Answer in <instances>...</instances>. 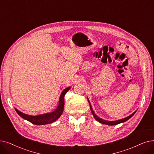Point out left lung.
<instances>
[{
  "mask_svg": "<svg viewBox=\"0 0 154 154\" xmlns=\"http://www.w3.org/2000/svg\"><path fill=\"white\" fill-rule=\"evenodd\" d=\"M88 102H89V104L90 105V108H91V112L92 115L94 116V118L96 119V121H97L98 122L101 123H103V124H104V125H118V124H119V123H123V122H126L127 120H128L130 118H131L133 115H135V113L137 111H135L134 112H133L131 115H130V116H127L126 118H123V119H118V120H116V121H107V120H104L102 118H100L99 116H97L96 113L94 112V111L93 109L92 108V106H91V103L89 101V100L88 97Z\"/></svg>",
  "mask_w": 154,
  "mask_h": 154,
  "instance_id": "8db88e82",
  "label": "left lung"
}]
</instances>
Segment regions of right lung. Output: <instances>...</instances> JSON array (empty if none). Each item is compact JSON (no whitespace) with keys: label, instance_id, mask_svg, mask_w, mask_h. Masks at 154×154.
I'll return each instance as SVG.
<instances>
[{"label":"right lung","instance_id":"right-lung-1","mask_svg":"<svg viewBox=\"0 0 154 154\" xmlns=\"http://www.w3.org/2000/svg\"><path fill=\"white\" fill-rule=\"evenodd\" d=\"M70 88L71 87H68V88H66L62 92L60 96L58 106L57 107L56 109L52 112L45 113V114H42L36 116H32L26 115L25 113H23L19 111L16 108H14V109L20 116L34 125H43L55 122L56 120H57L60 117V116L62 114L65 104L64 96L65 95V94L70 90Z\"/></svg>","mask_w":154,"mask_h":154}]
</instances>
